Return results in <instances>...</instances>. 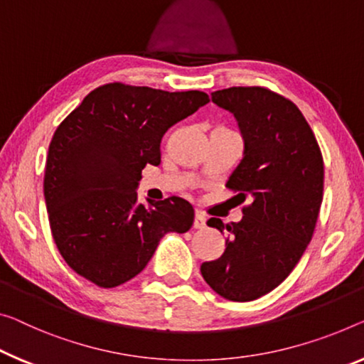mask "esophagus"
<instances>
[{
	"instance_id": "esophagus-1",
	"label": "esophagus",
	"mask_w": 364,
	"mask_h": 364,
	"mask_svg": "<svg viewBox=\"0 0 364 364\" xmlns=\"http://www.w3.org/2000/svg\"><path fill=\"white\" fill-rule=\"evenodd\" d=\"M206 226V218L205 215H201L200 211L195 213V220H193V228L195 229H203Z\"/></svg>"
}]
</instances>
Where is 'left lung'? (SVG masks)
I'll use <instances>...</instances> for the list:
<instances>
[{
    "label": "left lung",
    "mask_w": 364,
    "mask_h": 364,
    "mask_svg": "<svg viewBox=\"0 0 364 364\" xmlns=\"http://www.w3.org/2000/svg\"><path fill=\"white\" fill-rule=\"evenodd\" d=\"M211 100L236 117L244 158L226 183L250 197L242 220L206 225L228 231L220 259L203 262L201 275L229 301H254L270 293L303 257L317 223L323 192V159L304 115L270 89L228 87Z\"/></svg>",
    "instance_id": "left-lung-1"
}]
</instances>
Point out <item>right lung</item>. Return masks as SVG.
<instances>
[{
    "label": "right lung",
    "instance_id": "1",
    "mask_svg": "<svg viewBox=\"0 0 364 364\" xmlns=\"http://www.w3.org/2000/svg\"><path fill=\"white\" fill-rule=\"evenodd\" d=\"M201 91L167 92L109 82L99 86L53 133L43 177L50 229L66 264L100 288L136 277L166 232H187L193 208L183 198L138 203L146 164L161 163V139L208 104Z\"/></svg>",
    "mask_w": 364,
    "mask_h": 364
}]
</instances>
